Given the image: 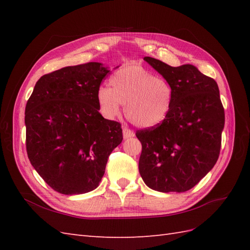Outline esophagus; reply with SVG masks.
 <instances>
[{"instance_id": "obj_1", "label": "esophagus", "mask_w": 250, "mask_h": 250, "mask_svg": "<svg viewBox=\"0 0 250 250\" xmlns=\"http://www.w3.org/2000/svg\"><path fill=\"white\" fill-rule=\"evenodd\" d=\"M122 133H124V139L126 140V139H130V137H133L135 134L134 132L128 129V128H124L122 129Z\"/></svg>"}]
</instances>
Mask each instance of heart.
<instances>
[{"instance_id": "heart-1", "label": "heart", "mask_w": 250, "mask_h": 250, "mask_svg": "<svg viewBox=\"0 0 250 250\" xmlns=\"http://www.w3.org/2000/svg\"><path fill=\"white\" fill-rule=\"evenodd\" d=\"M109 87L98 90L101 113L113 119L125 105V115L132 124L151 128L167 116L172 106L173 90L166 79L155 77L139 65H129L114 73Z\"/></svg>"}]
</instances>
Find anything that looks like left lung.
<instances>
[{
  "label": "left lung",
  "instance_id": "left-lung-1",
  "mask_svg": "<svg viewBox=\"0 0 250 250\" xmlns=\"http://www.w3.org/2000/svg\"><path fill=\"white\" fill-rule=\"evenodd\" d=\"M144 60L171 84L173 101L161 124L136 131L140 174L153 190L185 192L218 160L225 126L218 84L191 64L174 67L155 58Z\"/></svg>",
  "mask_w": 250,
  "mask_h": 250
}]
</instances>
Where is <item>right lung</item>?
I'll return each mask as SVG.
<instances>
[{"instance_id":"add662e5","label":"right lung","mask_w":250,"mask_h":250,"mask_svg":"<svg viewBox=\"0 0 250 250\" xmlns=\"http://www.w3.org/2000/svg\"><path fill=\"white\" fill-rule=\"evenodd\" d=\"M108 72L99 62L60 68L42 76L26 102L29 160L57 192L83 194L97 188L124 139L119 122L99 113L98 90Z\"/></svg>"}]
</instances>
